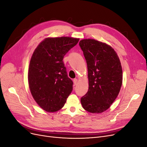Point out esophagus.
I'll return each mask as SVG.
<instances>
[{
    "label": "esophagus",
    "mask_w": 147,
    "mask_h": 147,
    "mask_svg": "<svg viewBox=\"0 0 147 147\" xmlns=\"http://www.w3.org/2000/svg\"><path fill=\"white\" fill-rule=\"evenodd\" d=\"M78 82V80L77 79H74L73 80V82H74V85H77Z\"/></svg>",
    "instance_id": "esophagus-1"
}]
</instances>
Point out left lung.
Segmentation results:
<instances>
[{"label":"left lung","mask_w":147,"mask_h":147,"mask_svg":"<svg viewBox=\"0 0 147 147\" xmlns=\"http://www.w3.org/2000/svg\"><path fill=\"white\" fill-rule=\"evenodd\" d=\"M87 63L88 90L80 99L84 109L101 113L110 107L117 97L122 84V69L115 50L95 39L79 42Z\"/></svg>","instance_id":"8db88e82"}]
</instances>
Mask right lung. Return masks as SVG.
Returning a JSON list of instances; mask_svg holds the SVG:
<instances>
[{"instance_id":"obj_1","label":"right lung","mask_w":147,"mask_h":147,"mask_svg":"<svg viewBox=\"0 0 147 147\" xmlns=\"http://www.w3.org/2000/svg\"><path fill=\"white\" fill-rule=\"evenodd\" d=\"M79 38L47 37L35 49L29 65L28 80L31 95L47 112H56L64 106L73 90L63 59L77 44Z\"/></svg>"}]
</instances>
